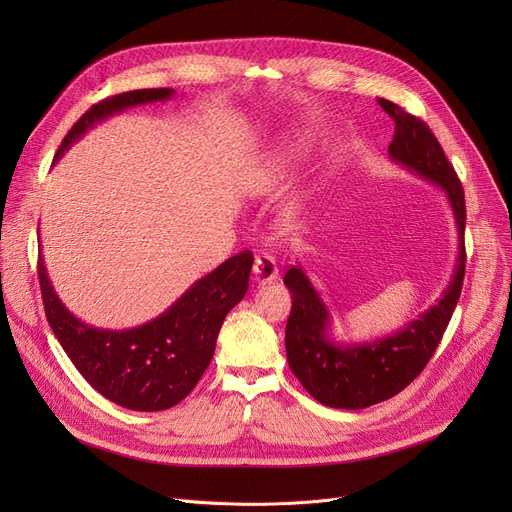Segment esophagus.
Instances as JSON below:
<instances>
[{
  "label": "esophagus",
  "instance_id": "esophagus-1",
  "mask_svg": "<svg viewBox=\"0 0 512 512\" xmlns=\"http://www.w3.org/2000/svg\"><path fill=\"white\" fill-rule=\"evenodd\" d=\"M253 278L259 284H267V282H274L278 278V265L276 259L267 253H261L255 257L253 263Z\"/></svg>",
  "mask_w": 512,
  "mask_h": 512
}]
</instances>
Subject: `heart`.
<instances>
[{
  "mask_svg": "<svg viewBox=\"0 0 512 512\" xmlns=\"http://www.w3.org/2000/svg\"><path fill=\"white\" fill-rule=\"evenodd\" d=\"M307 153V141L303 137H288L276 145V149L267 157L261 172L255 174L253 193H265L274 184V180L282 178L297 161ZM301 215L292 213V224H299Z\"/></svg>",
  "mask_w": 512,
  "mask_h": 512,
  "instance_id": "heart-1",
  "label": "heart"
}]
</instances>
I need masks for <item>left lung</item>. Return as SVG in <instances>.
Masks as SVG:
<instances>
[{"instance_id":"left-lung-1","label":"left lung","mask_w":512,"mask_h":512,"mask_svg":"<svg viewBox=\"0 0 512 512\" xmlns=\"http://www.w3.org/2000/svg\"><path fill=\"white\" fill-rule=\"evenodd\" d=\"M378 103L394 120L388 157L396 166L436 184L454 215L459 253L448 286L400 330L363 342L332 338V313L301 263L286 272L292 311L286 324V357L305 390L332 409H367L405 390L432 359L461 297L465 278V193L434 132L388 99Z\"/></svg>"}]
</instances>
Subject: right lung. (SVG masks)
<instances>
[{"instance_id": "add662e5", "label": "right lung", "mask_w": 512, "mask_h": 512, "mask_svg": "<svg viewBox=\"0 0 512 512\" xmlns=\"http://www.w3.org/2000/svg\"><path fill=\"white\" fill-rule=\"evenodd\" d=\"M174 89H141L103 99L80 118L62 141L56 159L95 124L128 107L166 101ZM253 255L249 251L226 259L155 319L128 330H105L85 324L58 297L43 255L39 282L49 326L78 373L107 400L130 411H166L191 392L205 373L215 340L232 307L245 299Z\"/></svg>"}]
</instances>
